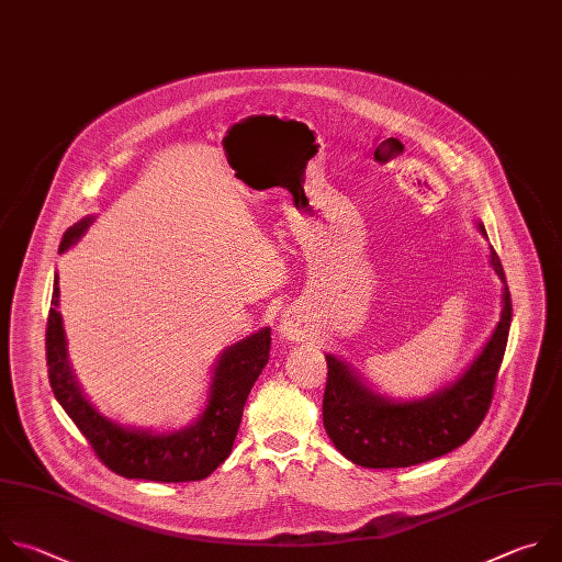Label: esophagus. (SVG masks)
<instances>
[{
	"instance_id": "obj_1",
	"label": "esophagus",
	"mask_w": 562,
	"mask_h": 562,
	"mask_svg": "<svg viewBox=\"0 0 562 562\" xmlns=\"http://www.w3.org/2000/svg\"><path fill=\"white\" fill-rule=\"evenodd\" d=\"M314 331V325L296 310L283 314L281 318V325H279V334L281 339L288 341V344H299V341H305L307 336Z\"/></svg>"
}]
</instances>
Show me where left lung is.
<instances>
[{
    "instance_id": "obj_1",
    "label": "left lung",
    "mask_w": 562,
    "mask_h": 562,
    "mask_svg": "<svg viewBox=\"0 0 562 562\" xmlns=\"http://www.w3.org/2000/svg\"><path fill=\"white\" fill-rule=\"evenodd\" d=\"M476 228L487 239L481 218ZM490 266L503 281L501 321L463 374L445 387L420 398L396 401L372 390L341 357L325 355L323 425L348 461L372 470L409 468L450 454L479 429L494 396L512 325L509 288L492 246Z\"/></svg>"
}]
</instances>
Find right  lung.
<instances>
[{
    "label": "right lung",
    "mask_w": 562,
    "mask_h": 562,
    "mask_svg": "<svg viewBox=\"0 0 562 562\" xmlns=\"http://www.w3.org/2000/svg\"><path fill=\"white\" fill-rule=\"evenodd\" d=\"M92 214L64 235L59 255L70 250L90 228ZM46 327V361L55 398L86 436L99 461L124 479L157 483H188L207 479L233 452L248 394L270 357V327L221 350L212 366L210 387L201 414L181 429L126 427L103 416L83 394L68 361V341L59 314V274Z\"/></svg>",
    "instance_id": "obj_1"
}]
</instances>
